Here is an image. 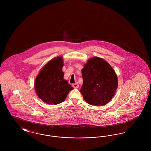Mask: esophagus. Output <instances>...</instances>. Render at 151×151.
Masks as SVG:
<instances>
[{
  "label": "esophagus",
  "mask_w": 151,
  "mask_h": 151,
  "mask_svg": "<svg viewBox=\"0 0 151 151\" xmlns=\"http://www.w3.org/2000/svg\"><path fill=\"white\" fill-rule=\"evenodd\" d=\"M72 86L74 88H78L79 87V84L78 83H75V84H72Z\"/></svg>",
  "instance_id": "1"
}]
</instances>
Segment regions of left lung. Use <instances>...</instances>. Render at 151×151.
Wrapping results in <instances>:
<instances>
[{
    "instance_id": "1",
    "label": "left lung",
    "mask_w": 151,
    "mask_h": 151,
    "mask_svg": "<svg viewBox=\"0 0 151 151\" xmlns=\"http://www.w3.org/2000/svg\"><path fill=\"white\" fill-rule=\"evenodd\" d=\"M83 84L80 92L88 104L103 106L112 99L118 87L113 67L102 58H90L81 70Z\"/></svg>"
}]
</instances>
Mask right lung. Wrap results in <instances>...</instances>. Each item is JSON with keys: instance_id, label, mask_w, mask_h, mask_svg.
<instances>
[{"instance_id": "right-lung-1", "label": "right lung", "mask_w": 151, "mask_h": 151, "mask_svg": "<svg viewBox=\"0 0 151 151\" xmlns=\"http://www.w3.org/2000/svg\"><path fill=\"white\" fill-rule=\"evenodd\" d=\"M63 59L61 56L48 62L37 76L35 89L37 95L43 102L57 105L65 100L73 88L65 80L62 71Z\"/></svg>"}]
</instances>
